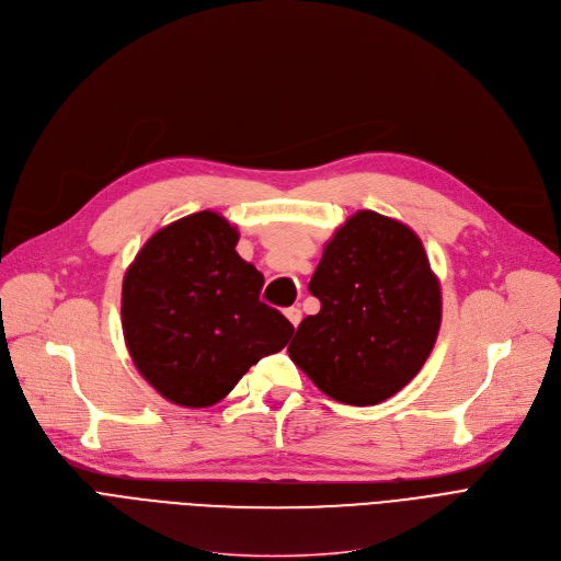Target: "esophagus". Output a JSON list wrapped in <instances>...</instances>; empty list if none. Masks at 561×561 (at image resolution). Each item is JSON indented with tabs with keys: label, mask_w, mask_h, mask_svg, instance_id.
Masks as SVG:
<instances>
[{
	"label": "esophagus",
	"mask_w": 561,
	"mask_h": 561,
	"mask_svg": "<svg viewBox=\"0 0 561 561\" xmlns=\"http://www.w3.org/2000/svg\"><path fill=\"white\" fill-rule=\"evenodd\" d=\"M284 316L288 318V322H290L293 327H297V324H300V320H302V311H300V307H288V309L284 311Z\"/></svg>",
	"instance_id": "1"
}]
</instances>
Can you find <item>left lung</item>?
Masks as SVG:
<instances>
[{"instance_id": "1", "label": "left lung", "mask_w": 561, "mask_h": 561, "mask_svg": "<svg viewBox=\"0 0 561 561\" xmlns=\"http://www.w3.org/2000/svg\"><path fill=\"white\" fill-rule=\"evenodd\" d=\"M290 360L331 399L375 405L426 363L442 322V293L420 237L377 211H356L324 245Z\"/></svg>"}]
</instances>
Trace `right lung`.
<instances>
[{
  "instance_id": "1",
  "label": "right lung",
  "mask_w": 561,
  "mask_h": 561,
  "mask_svg": "<svg viewBox=\"0 0 561 561\" xmlns=\"http://www.w3.org/2000/svg\"><path fill=\"white\" fill-rule=\"evenodd\" d=\"M216 211L158 230L124 275L122 327L139 375L164 399L207 408L245 371L286 347L293 324L259 300L264 286Z\"/></svg>"
}]
</instances>
